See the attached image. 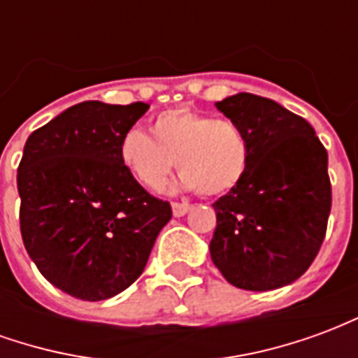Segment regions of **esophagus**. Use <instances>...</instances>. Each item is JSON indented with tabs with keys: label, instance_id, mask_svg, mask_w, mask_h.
Here are the masks:
<instances>
[{
	"label": "esophagus",
	"instance_id": "esophagus-1",
	"mask_svg": "<svg viewBox=\"0 0 358 358\" xmlns=\"http://www.w3.org/2000/svg\"><path fill=\"white\" fill-rule=\"evenodd\" d=\"M189 209H192V205L186 201L172 203V213H174V217H184Z\"/></svg>",
	"mask_w": 358,
	"mask_h": 358
}]
</instances>
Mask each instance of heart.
<instances>
[{
  "label": "heart",
  "instance_id": "heart-1",
  "mask_svg": "<svg viewBox=\"0 0 358 358\" xmlns=\"http://www.w3.org/2000/svg\"><path fill=\"white\" fill-rule=\"evenodd\" d=\"M149 134L132 128L118 143L126 172L149 192H161L178 163L182 187L224 195L243 180L251 163L248 132L234 118L171 109L151 118Z\"/></svg>",
  "mask_w": 358,
  "mask_h": 358
}]
</instances>
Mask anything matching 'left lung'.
<instances>
[{
	"label": "left lung",
	"instance_id": "left-lung-1",
	"mask_svg": "<svg viewBox=\"0 0 358 358\" xmlns=\"http://www.w3.org/2000/svg\"><path fill=\"white\" fill-rule=\"evenodd\" d=\"M217 109L245 128L251 163L240 184L213 203L210 259L241 289L292 284L313 264L328 228L326 148L305 118L261 95H232Z\"/></svg>",
	"mask_w": 358,
	"mask_h": 358
}]
</instances>
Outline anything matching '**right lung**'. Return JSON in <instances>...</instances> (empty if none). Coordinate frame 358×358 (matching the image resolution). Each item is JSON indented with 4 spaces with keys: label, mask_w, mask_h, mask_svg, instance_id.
Here are the masks:
<instances>
[{
    "label": "right lung",
    "mask_w": 358,
    "mask_h": 358,
    "mask_svg": "<svg viewBox=\"0 0 358 358\" xmlns=\"http://www.w3.org/2000/svg\"><path fill=\"white\" fill-rule=\"evenodd\" d=\"M148 103L84 101L28 136L17 171L20 234L42 276L84 301L132 285L171 203L126 172L118 143Z\"/></svg>",
    "instance_id": "add662e5"
}]
</instances>
